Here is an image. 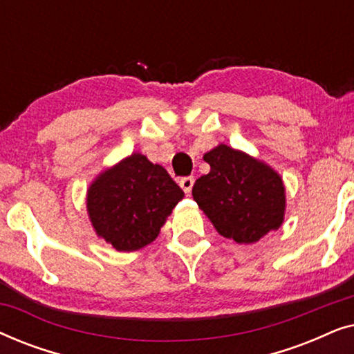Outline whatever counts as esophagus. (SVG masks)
I'll use <instances>...</instances> for the list:
<instances>
[{
    "instance_id": "esophagus-1",
    "label": "esophagus",
    "mask_w": 354,
    "mask_h": 354,
    "mask_svg": "<svg viewBox=\"0 0 354 354\" xmlns=\"http://www.w3.org/2000/svg\"><path fill=\"white\" fill-rule=\"evenodd\" d=\"M180 188L185 193H190L192 192V188H193V183H195V178L193 177H183V178H180Z\"/></svg>"
}]
</instances>
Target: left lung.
Returning <instances> with one entry per match:
<instances>
[{
    "label": "left lung",
    "instance_id": "1",
    "mask_svg": "<svg viewBox=\"0 0 354 354\" xmlns=\"http://www.w3.org/2000/svg\"><path fill=\"white\" fill-rule=\"evenodd\" d=\"M203 159L211 171L192 195L216 230L236 243H256L283 224L285 185L269 164L221 143Z\"/></svg>",
    "mask_w": 354,
    "mask_h": 354
}]
</instances>
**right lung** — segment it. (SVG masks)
Here are the masks:
<instances>
[{
    "label": "right lung",
    "mask_w": 354,
    "mask_h": 354,
    "mask_svg": "<svg viewBox=\"0 0 354 354\" xmlns=\"http://www.w3.org/2000/svg\"><path fill=\"white\" fill-rule=\"evenodd\" d=\"M182 198V188L166 169L132 153L90 183L86 211L100 239L130 253L156 240Z\"/></svg>",
    "instance_id": "obj_1"
}]
</instances>
